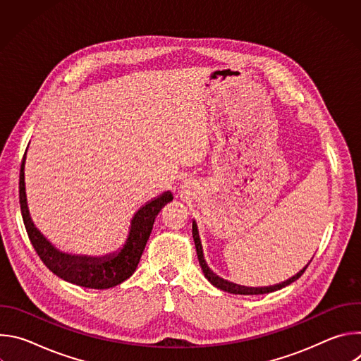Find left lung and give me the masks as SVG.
<instances>
[{"mask_svg": "<svg viewBox=\"0 0 361 361\" xmlns=\"http://www.w3.org/2000/svg\"><path fill=\"white\" fill-rule=\"evenodd\" d=\"M192 238H194V244H195V250H197V257H198V263L201 266V270L205 276V279H207L214 287L223 290V291H227V293H231V294H244V295H254V294H267V293H271V291H277L288 284H291L293 281H295L297 279L301 277V274L305 271V269L308 267V263L302 270H300L295 276H293L291 279L280 283V284H276V286H270V287H244V286H238V284H234V283H230L227 280H223L221 277L216 276L210 267L207 266V263H205L204 260V255H202V247H201V241H200V235H198V230H197V224L195 221H192Z\"/></svg>", "mask_w": 361, "mask_h": 361, "instance_id": "left-lung-1", "label": "left lung"}]
</instances>
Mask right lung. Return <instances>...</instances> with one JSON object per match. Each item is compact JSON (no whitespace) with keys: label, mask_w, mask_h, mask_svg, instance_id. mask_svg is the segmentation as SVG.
<instances>
[{"label":"right lung","mask_w":361,"mask_h":361,"mask_svg":"<svg viewBox=\"0 0 361 361\" xmlns=\"http://www.w3.org/2000/svg\"><path fill=\"white\" fill-rule=\"evenodd\" d=\"M24 166L25 154L23 157L20 170L21 214L28 238L47 269H49L56 276L68 283L97 290L111 288L131 277L140 263L141 254L152 230L154 220H156L157 214L164 205L173 200V194L167 191L142 205L131 220V228L127 241L120 251L107 254L104 257L71 255L57 250L37 230V227L31 221L25 195Z\"/></svg>","instance_id":"right-lung-1"}]
</instances>
